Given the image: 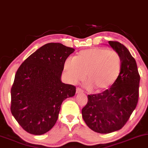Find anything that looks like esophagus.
I'll return each mask as SVG.
<instances>
[{"instance_id":"1","label":"esophagus","mask_w":148,"mask_h":148,"mask_svg":"<svg viewBox=\"0 0 148 148\" xmlns=\"http://www.w3.org/2000/svg\"><path fill=\"white\" fill-rule=\"evenodd\" d=\"M82 92H83V90H81V88H76V93L77 94H79V93H82Z\"/></svg>"}]
</instances>
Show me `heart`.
<instances>
[{"mask_svg":"<svg viewBox=\"0 0 148 148\" xmlns=\"http://www.w3.org/2000/svg\"><path fill=\"white\" fill-rule=\"evenodd\" d=\"M122 69V59L114 50L96 47L81 51L74 59L68 58L64 70L69 81L76 83L85 77L96 92L105 91L116 82Z\"/></svg>","mask_w":148,"mask_h":148,"instance_id":"b5f03b06","label":"heart"}]
</instances>
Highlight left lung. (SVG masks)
I'll list each match as a JSON object with an SVG mask.
<instances>
[{
    "label": "left lung",
    "mask_w": 148,
    "mask_h": 148,
    "mask_svg": "<svg viewBox=\"0 0 148 148\" xmlns=\"http://www.w3.org/2000/svg\"><path fill=\"white\" fill-rule=\"evenodd\" d=\"M108 43L121 57V75L110 89L88 95V103L82 109L87 125L101 134L121 129L136 108L138 99L140 76L136 60L121 43L116 41Z\"/></svg>",
    "instance_id": "1"
}]
</instances>
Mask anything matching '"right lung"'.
<instances>
[{"instance_id": "obj_1", "label": "right lung", "mask_w": 148, "mask_h": 148, "mask_svg": "<svg viewBox=\"0 0 148 148\" xmlns=\"http://www.w3.org/2000/svg\"><path fill=\"white\" fill-rule=\"evenodd\" d=\"M74 50L59 42L45 44L18 69L11 89V112L29 134L50 130L63 101L75 95V87L60 79L65 60Z\"/></svg>"}]
</instances>
